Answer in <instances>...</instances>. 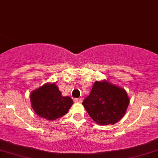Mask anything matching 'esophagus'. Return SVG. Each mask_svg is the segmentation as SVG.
<instances>
[{
	"label": "esophagus",
	"instance_id": "34e87169",
	"mask_svg": "<svg viewBox=\"0 0 158 158\" xmlns=\"http://www.w3.org/2000/svg\"><path fill=\"white\" fill-rule=\"evenodd\" d=\"M74 102H78V103L82 102V99H81V98H75V99H74Z\"/></svg>",
	"mask_w": 158,
	"mask_h": 158
}]
</instances>
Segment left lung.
Wrapping results in <instances>:
<instances>
[{
    "label": "left lung",
    "instance_id": "obj_1",
    "mask_svg": "<svg viewBox=\"0 0 158 158\" xmlns=\"http://www.w3.org/2000/svg\"><path fill=\"white\" fill-rule=\"evenodd\" d=\"M130 103L123 88L108 81H96L90 94L83 101V106L96 123L100 125L114 124L122 118Z\"/></svg>",
    "mask_w": 158,
    "mask_h": 158
}]
</instances>
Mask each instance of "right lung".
<instances>
[{"label":"right lung","instance_id":"1","mask_svg":"<svg viewBox=\"0 0 158 158\" xmlns=\"http://www.w3.org/2000/svg\"><path fill=\"white\" fill-rule=\"evenodd\" d=\"M31 106L40 118L49 120H56L68 113L73 100L62 96L55 84H46L31 94Z\"/></svg>","mask_w":158,"mask_h":158}]
</instances>
